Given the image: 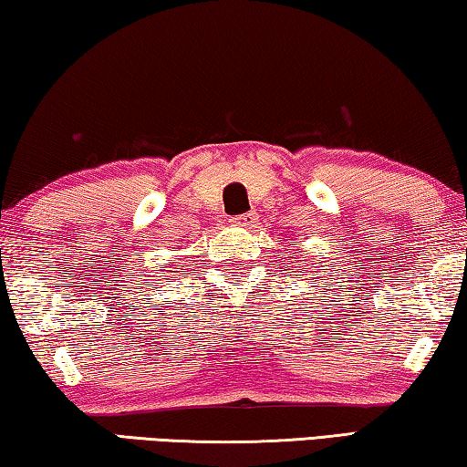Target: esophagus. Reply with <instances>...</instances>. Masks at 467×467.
<instances>
[{"label": "esophagus", "mask_w": 467, "mask_h": 467, "mask_svg": "<svg viewBox=\"0 0 467 467\" xmlns=\"http://www.w3.org/2000/svg\"><path fill=\"white\" fill-rule=\"evenodd\" d=\"M234 225L238 227H253L256 223V214L254 213H244V214H238V217L232 219Z\"/></svg>", "instance_id": "1"}]
</instances>
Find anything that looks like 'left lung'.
Masks as SVG:
<instances>
[{"instance_id":"left-lung-1","label":"left lung","mask_w":467,"mask_h":467,"mask_svg":"<svg viewBox=\"0 0 467 467\" xmlns=\"http://www.w3.org/2000/svg\"><path fill=\"white\" fill-rule=\"evenodd\" d=\"M303 272H306V269H303Z\"/></svg>"}]
</instances>
